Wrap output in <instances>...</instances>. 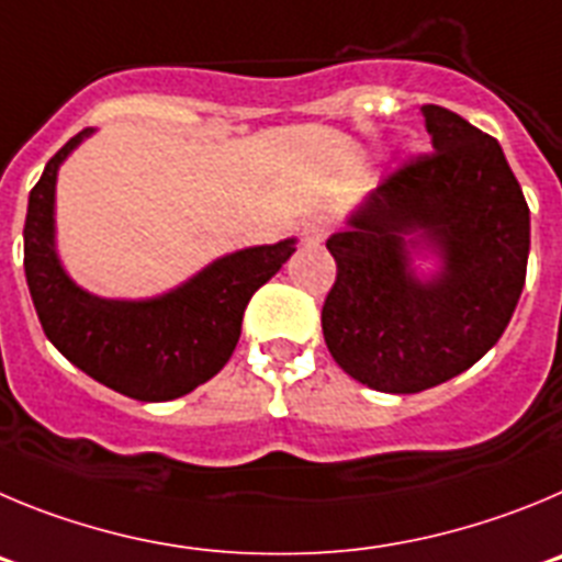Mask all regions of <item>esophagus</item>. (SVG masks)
Instances as JSON below:
<instances>
[{"label":"esophagus","instance_id":"1","mask_svg":"<svg viewBox=\"0 0 562 562\" xmlns=\"http://www.w3.org/2000/svg\"><path fill=\"white\" fill-rule=\"evenodd\" d=\"M330 221L311 218L302 226V240H305V246H322L327 240V235H330Z\"/></svg>","mask_w":562,"mask_h":562}]
</instances>
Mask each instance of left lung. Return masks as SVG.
Instances as JSON below:
<instances>
[{
	"label": "left lung",
	"mask_w": 562,
	"mask_h": 562,
	"mask_svg": "<svg viewBox=\"0 0 562 562\" xmlns=\"http://www.w3.org/2000/svg\"><path fill=\"white\" fill-rule=\"evenodd\" d=\"M431 154L378 184L327 240L336 282L322 307L330 356L358 383L414 394L451 381L507 330L527 280L529 206L498 139L423 105ZM443 266L419 281L411 251Z\"/></svg>",
	"instance_id": "obj_1"
}]
</instances>
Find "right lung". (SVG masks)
I'll return each mask as SVG.
<instances>
[{
    "mask_svg": "<svg viewBox=\"0 0 562 562\" xmlns=\"http://www.w3.org/2000/svg\"><path fill=\"white\" fill-rule=\"evenodd\" d=\"M92 128L75 134L47 161L30 190L24 221V274L49 341L64 358L114 392L165 403L218 375L240 338L251 293L296 251L288 237L274 246L235 251L154 300H100L75 285L55 255V179Z\"/></svg>",
    "mask_w": 562,
    "mask_h": 562,
    "instance_id": "right-lung-1",
    "label": "right lung"
}]
</instances>
